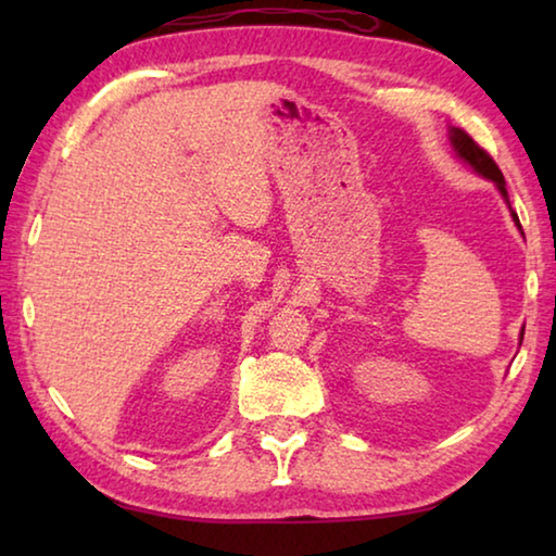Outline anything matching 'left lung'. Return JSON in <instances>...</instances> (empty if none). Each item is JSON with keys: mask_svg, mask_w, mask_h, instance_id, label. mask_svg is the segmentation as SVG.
Returning <instances> with one entry per match:
<instances>
[{"mask_svg": "<svg viewBox=\"0 0 556 556\" xmlns=\"http://www.w3.org/2000/svg\"><path fill=\"white\" fill-rule=\"evenodd\" d=\"M448 142H451V149H454V154L460 159V162L473 168L478 176H483V178H488V181L495 184V188L503 195V201L507 203V208H510V199H507L505 178H503L501 168H497V164L493 162V159L488 156L483 149L478 147L473 139H470L466 131L458 129V127H448ZM510 215H513V220H515L517 228H520V220H517V215H515L513 208H510ZM522 336H525V328H522V333H520V341H522Z\"/></svg>", "mask_w": 556, "mask_h": 556, "instance_id": "obj_1", "label": "left lung"}]
</instances>
